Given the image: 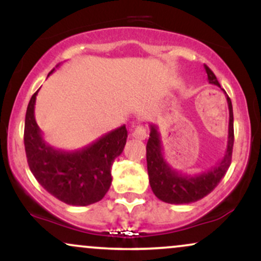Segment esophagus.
<instances>
[{"instance_id": "esophagus-1", "label": "esophagus", "mask_w": 261, "mask_h": 261, "mask_svg": "<svg viewBox=\"0 0 261 261\" xmlns=\"http://www.w3.org/2000/svg\"><path fill=\"white\" fill-rule=\"evenodd\" d=\"M133 137L137 140H145L147 137V130L142 125H135L133 128Z\"/></svg>"}]
</instances>
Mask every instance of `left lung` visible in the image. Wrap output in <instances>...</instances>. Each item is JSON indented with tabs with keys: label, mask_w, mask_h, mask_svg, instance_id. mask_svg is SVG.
Wrapping results in <instances>:
<instances>
[{
	"label": "left lung",
	"mask_w": 261,
	"mask_h": 261,
	"mask_svg": "<svg viewBox=\"0 0 261 261\" xmlns=\"http://www.w3.org/2000/svg\"><path fill=\"white\" fill-rule=\"evenodd\" d=\"M205 71L207 73L208 82L211 85L221 87L215 73L206 65ZM226 98L229 110L228 141H227L226 152H224L222 160L218 162L216 166L205 170V172L199 173V174L188 175L173 169L163 157L161 135L158 133L157 126L149 125L151 133H149L147 146H146L149 185H151L154 195L162 201L181 205V203H190L201 200L217 187L218 182L228 170L230 161H232L234 130H233L232 101L227 94Z\"/></svg>",
	"instance_id": "1"
}]
</instances>
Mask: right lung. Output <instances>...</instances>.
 Masks as SVG:
<instances>
[{"label": "right lung", "instance_id": "add662e5", "mask_svg": "<svg viewBox=\"0 0 261 261\" xmlns=\"http://www.w3.org/2000/svg\"><path fill=\"white\" fill-rule=\"evenodd\" d=\"M38 92L27 108L24 125L25 154L33 175L47 193L67 205L87 206L100 201L112 184L113 162L126 143V126L115 128L81 149H56L43 139L35 121Z\"/></svg>", "mask_w": 261, "mask_h": 261}]
</instances>
